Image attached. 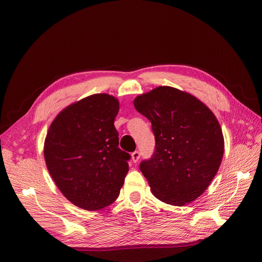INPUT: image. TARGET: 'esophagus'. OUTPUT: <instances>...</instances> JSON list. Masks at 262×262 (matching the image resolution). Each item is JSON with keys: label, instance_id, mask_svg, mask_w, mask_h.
<instances>
[{"label": "esophagus", "instance_id": "1", "mask_svg": "<svg viewBox=\"0 0 262 262\" xmlns=\"http://www.w3.org/2000/svg\"><path fill=\"white\" fill-rule=\"evenodd\" d=\"M140 157H141V154H140L139 151H134V152H132V155H131V159H132V161H133V163H136V162H138V161L140 160Z\"/></svg>", "mask_w": 262, "mask_h": 262}]
</instances>
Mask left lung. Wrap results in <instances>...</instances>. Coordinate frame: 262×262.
I'll return each instance as SVG.
<instances>
[{
    "label": "left lung",
    "mask_w": 262,
    "mask_h": 262,
    "mask_svg": "<svg viewBox=\"0 0 262 262\" xmlns=\"http://www.w3.org/2000/svg\"><path fill=\"white\" fill-rule=\"evenodd\" d=\"M134 107L151 122L152 158L140 168L161 202L184 206L212 182L224 155V136L215 115L193 95L159 86L134 99Z\"/></svg>",
    "instance_id": "8db88e82"
}]
</instances>
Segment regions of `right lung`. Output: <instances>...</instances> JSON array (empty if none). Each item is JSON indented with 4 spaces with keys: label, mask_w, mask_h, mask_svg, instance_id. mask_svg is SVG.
Returning <instances> with one entry per match:
<instances>
[{
    "label": "right lung",
    "mask_w": 262,
    "mask_h": 262,
    "mask_svg": "<svg viewBox=\"0 0 262 262\" xmlns=\"http://www.w3.org/2000/svg\"><path fill=\"white\" fill-rule=\"evenodd\" d=\"M118 111L117 98L95 94L59 112L48 130L47 168L61 194L84 210L113 204L129 170L114 126Z\"/></svg>",
    "instance_id": "1"
}]
</instances>
